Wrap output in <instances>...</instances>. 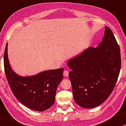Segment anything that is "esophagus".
I'll return each instance as SVG.
<instances>
[{
    "instance_id": "34e87169",
    "label": "esophagus",
    "mask_w": 126,
    "mask_h": 126,
    "mask_svg": "<svg viewBox=\"0 0 126 126\" xmlns=\"http://www.w3.org/2000/svg\"><path fill=\"white\" fill-rule=\"evenodd\" d=\"M63 76L64 77H67L68 76V71L67 70H64V71H63Z\"/></svg>"
}]
</instances>
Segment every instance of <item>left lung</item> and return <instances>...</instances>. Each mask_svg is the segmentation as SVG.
<instances>
[{
	"label": "left lung",
	"instance_id": "left-lung-1",
	"mask_svg": "<svg viewBox=\"0 0 126 126\" xmlns=\"http://www.w3.org/2000/svg\"><path fill=\"white\" fill-rule=\"evenodd\" d=\"M75 102L91 109L99 106L113 90L121 67L120 50L112 31L105 27L102 42L67 62Z\"/></svg>",
	"mask_w": 126,
	"mask_h": 126
}]
</instances>
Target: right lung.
<instances>
[{
  "label": "right lung",
  "mask_w": 126,
  "mask_h": 126,
  "mask_svg": "<svg viewBox=\"0 0 126 126\" xmlns=\"http://www.w3.org/2000/svg\"><path fill=\"white\" fill-rule=\"evenodd\" d=\"M7 47V43L4 54V71L14 95L22 104L34 110L42 112L49 109L55 102L57 88L63 79V68L21 76L11 67Z\"/></svg>",
  "instance_id": "right-lung-1"
}]
</instances>
